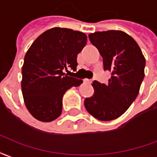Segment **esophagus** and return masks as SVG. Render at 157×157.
<instances>
[{
  "mask_svg": "<svg viewBox=\"0 0 157 157\" xmlns=\"http://www.w3.org/2000/svg\"><path fill=\"white\" fill-rule=\"evenodd\" d=\"M84 82L86 83H89V84H91L93 82L92 79H84Z\"/></svg>",
  "mask_w": 157,
  "mask_h": 157,
  "instance_id": "1",
  "label": "esophagus"
}]
</instances>
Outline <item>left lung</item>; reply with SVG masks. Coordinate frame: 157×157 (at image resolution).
I'll list each match as a JSON object with an SVG mask.
<instances>
[{
	"label": "left lung",
	"mask_w": 157,
	"mask_h": 157,
	"mask_svg": "<svg viewBox=\"0 0 157 157\" xmlns=\"http://www.w3.org/2000/svg\"><path fill=\"white\" fill-rule=\"evenodd\" d=\"M89 38L102 56L104 70L109 71L111 77L107 84L93 82L94 94L85 99L84 106L99 121H112L123 115L136 99L146 59L136 42L122 31L96 32Z\"/></svg>",
	"instance_id": "8db88e82"
}]
</instances>
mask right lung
Returning <instances> with one entry per match:
<instances>
[{
    "instance_id": "1",
    "label": "right lung",
    "mask_w": 157,
    "mask_h": 157,
    "mask_svg": "<svg viewBox=\"0 0 157 157\" xmlns=\"http://www.w3.org/2000/svg\"><path fill=\"white\" fill-rule=\"evenodd\" d=\"M86 43L83 33L53 27L28 49L21 69V91L26 107L35 119L50 122L61 115L65 92L83 83L64 71L68 67L76 70L78 54Z\"/></svg>"
}]
</instances>
